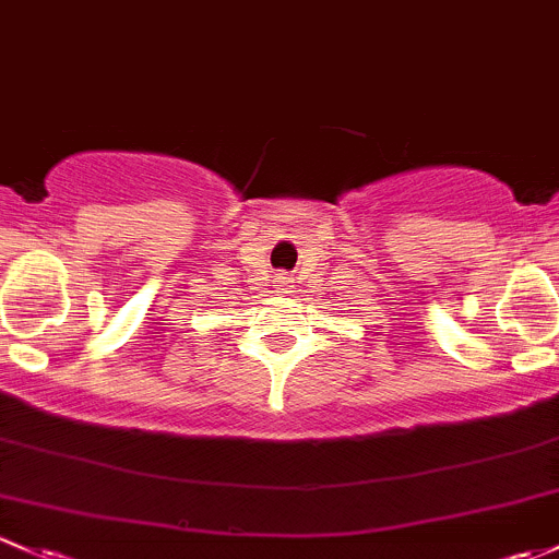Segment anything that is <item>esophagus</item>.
<instances>
[{
  "label": "esophagus",
  "instance_id": "34e87169",
  "mask_svg": "<svg viewBox=\"0 0 559 559\" xmlns=\"http://www.w3.org/2000/svg\"><path fill=\"white\" fill-rule=\"evenodd\" d=\"M286 284H289V281H281V286H286Z\"/></svg>",
  "mask_w": 559,
  "mask_h": 559
}]
</instances>
